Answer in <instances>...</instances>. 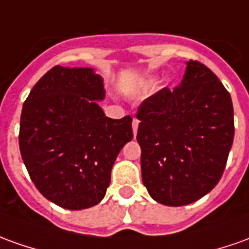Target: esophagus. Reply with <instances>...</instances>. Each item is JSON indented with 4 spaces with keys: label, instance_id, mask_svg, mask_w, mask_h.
Here are the masks:
<instances>
[{
    "label": "esophagus",
    "instance_id": "1",
    "mask_svg": "<svg viewBox=\"0 0 249 249\" xmlns=\"http://www.w3.org/2000/svg\"><path fill=\"white\" fill-rule=\"evenodd\" d=\"M138 124H140V121L133 119V134H134V137L137 135V131H138Z\"/></svg>",
    "mask_w": 249,
    "mask_h": 249
}]
</instances>
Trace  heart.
<instances>
[{
	"instance_id": "b5f03b06",
	"label": "heart",
	"mask_w": 249,
	"mask_h": 249,
	"mask_svg": "<svg viewBox=\"0 0 249 249\" xmlns=\"http://www.w3.org/2000/svg\"><path fill=\"white\" fill-rule=\"evenodd\" d=\"M154 84H156V78H154V77H150V78H147V80H143V81L140 84V88H142V89L152 88Z\"/></svg>"
}]
</instances>
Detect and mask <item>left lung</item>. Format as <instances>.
Listing matches in <instances>:
<instances>
[{
  "mask_svg": "<svg viewBox=\"0 0 249 249\" xmlns=\"http://www.w3.org/2000/svg\"><path fill=\"white\" fill-rule=\"evenodd\" d=\"M186 65L179 87L147 97L137 114L142 181L165 206L190 205L217 186L234 135L229 92L203 63Z\"/></svg>",
  "mask_w": 249,
  "mask_h": 249,
  "instance_id": "1",
  "label": "left lung"
}]
</instances>
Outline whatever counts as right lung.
<instances>
[{"mask_svg": "<svg viewBox=\"0 0 249 249\" xmlns=\"http://www.w3.org/2000/svg\"><path fill=\"white\" fill-rule=\"evenodd\" d=\"M106 89L92 68L55 66L24 103L18 145L39 193L68 210L100 203L118 154L133 140L130 116L111 119Z\"/></svg>", "mask_w": 249, "mask_h": 249, "instance_id": "right-lung-1", "label": "right lung"}]
</instances>
